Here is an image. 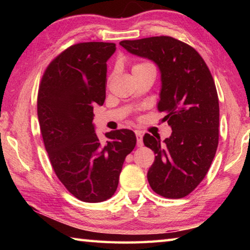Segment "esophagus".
Instances as JSON below:
<instances>
[{"label":"esophagus","mask_w":250,"mask_h":250,"mask_svg":"<svg viewBox=\"0 0 250 250\" xmlns=\"http://www.w3.org/2000/svg\"><path fill=\"white\" fill-rule=\"evenodd\" d=\"M135 137H137V146H143V135L140 131H135Z\"/></svg>","instance_id":"34e87169"}]
</instances>
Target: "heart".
Here are the masks:
<instances>
[{
    "instance_id": "1",
    "label": "heart",
    "mask_w": 250,
    "mask_h": 250,
    "mask_svg": "<svg viewBox=\"0 0 250 250\" xmlns=\"http://www.w3.org/2000/svg\"><path fill=\"white\" fill-rule=\"evenodd\" d=\"M140 65H143V64H137V65H134L133 67H135V66H140Z\"/></svg>"
}]
</instances>
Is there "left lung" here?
<instances>
[{"mask_svg": "<svg viewBox=\"0 0 250 250\" xmlns=\"http://www.w3.org/2000/svg\"><path fill=\"white\" fill-rule=\"evenodd\" d=\"M120 45L158 65L162 82L158 109L167 113L163 121L172 128L163 143L149 133L143 137L145 146L156 154L147 181L161 196L184 197L204 179L217 150L219 104L214 79L201 55L171 36Z\"/></svg>", "mask_w": 250, "mask_h": 250, "instance_id": "8db88e82", "label": "left lung"}]
</instances>
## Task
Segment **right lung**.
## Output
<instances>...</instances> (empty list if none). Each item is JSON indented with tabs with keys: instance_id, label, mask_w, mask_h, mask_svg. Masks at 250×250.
Returning <instances> with one entry per match:
<instances>
[{
	"instance_id": "right-lung-1",
	"label": "right lung",
	"mask_w": 250,
	"mask_h": 250,
	"mask_svg": "<svg viewBox=\"0 0 250 250\" xmlns=\"http://www.w3.org/2000/svg\"><path fill=\"white\" fill-rule=\"evenodd\" d=\"M116 44L88 42L70 46L54 58L42 77L37 116L55 174L70 194L87 203L111 197L125 156L134 149L133 131L95 132L94 105L105 99L107 61Z\"/></svg>"
}]
</instances>
